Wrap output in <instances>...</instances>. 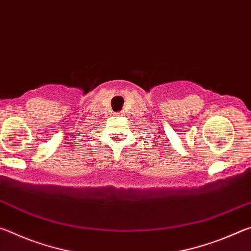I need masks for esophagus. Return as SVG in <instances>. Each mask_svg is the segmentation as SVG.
<instances>
[{
    "mask_svg": "<svg viewBox=\"0 0 251 251\" xmlns=\"http://www.w3.org/2000/svg\"><path fill=\"white\" fill-rule=\"evenodd\" d=\"M116 114H117L118 116H120V115H123V113H121V112H120V113H116Z\"/></svg>",
    "mask_w": 251,
    "mask_h": 251,
    "instance_id": "esophagus-1",
    "label": "esophagus"
}]
</instances>
